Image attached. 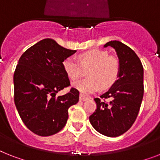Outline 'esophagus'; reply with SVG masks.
Segmentation results:
<instances>
[{"label":"esophagus","instance_id":"esophagus-1","mask_svg":"<svg viewBox=\"0 0 160 160\" xmlns=\"http://www.w3.org/2000/svg\"><path fill=\"white\" fill-rule=\"evenodd\" d=\"M87 99H89V98H88V97L84 96V94H82V93H80V101H86Z\"/></svg>","mask_w":160,"mask_h":160}]
</instances>
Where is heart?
I'll list each match as a JSON object with an SVG mask.
<instances>
[{
	"label": "heart",
	"instance_id": "heart-1",
	"mask_svg": "<svg viewBox=\"0 0 160 160\" xmlns=\"http://www.w3.org/2000/svg\"><path fill=\"white\" fill-rule=\"evenodd\" d=\"M79 61L80 65L72 58H67L63 61L62 66L67 76L73 81L82 76V68L89 69L87 71L89 78L74 84V88L81 93H93L100 86L102 89H108L118 80L120 71L119 61L113 56H108L107 51H87L79 56Z\"/></svg>",
	"mask_w": 160,
	"mask_h": 160
}]
</instances>
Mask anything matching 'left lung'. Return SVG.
<instances>
[{
    "label": "left lung",
    "mask_w": 160,
    "mask_h": 160,
    "mask_svg": "<svg viewBox=\"0 0 160 160\" xmlns=\"http://www.w3.org/2000/svg\"><path fill=\"white\" fill-rule=\"evenodd\" d=\"M108 46L116 50L119 58V78L108 91L94 98L97 108L89 122L101 134L116 137L127 132L138 116L144 95V70L131 48L116 40L104 45Z\"/></svg>",
    "instance_id": "left-lung-1"
}]
</instances>
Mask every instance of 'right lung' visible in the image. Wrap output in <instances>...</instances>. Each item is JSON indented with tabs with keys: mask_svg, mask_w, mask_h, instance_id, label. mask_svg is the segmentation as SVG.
Instances as JSON below:
<instances>
[{
	"mask_svg": "<svg viewBox=\"0 0 160 160\" xmlns=\"http://www.w3.org/2000/svg\"><path fill=\"white\" fill-rule=\"evenodd\" d=\"M45 38L24 52L14 73V100L24 125L35 134L48 136L67 124L68 108L79 101V90L71 85L62 62L76 52Z\"/></svg>",
	"mask_w": 160,
	"mask_h": 160,
	"instance_id": "1",
	"label": "right lung"
}]
</instances>
